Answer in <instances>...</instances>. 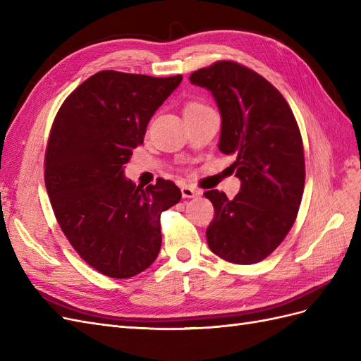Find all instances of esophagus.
<instances>
[{"label":"esophagus","mask_w":361,"mask_h":361,"mask_svg":"<svg viewBox=\"0 0 361 361\" xmlns=\"http://www.w3.org/2000/svg\"><path fill=\"white\" fill-rule=\"evenodd\" d=\"M182 191V197L183 199H194V197H199V195L202 194L199 190H195L192 187H188V185H183V187L180 188Z\"/></svg>","instance_id":"1"}]
</instances>
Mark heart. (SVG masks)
Listing matches in <instances>:
<instances>
[{"label": "heart", "instance_id": "heart-1", "mask_svg": "<svg viewBox=\"0 0 361 361\" xmlns=\"http://www.w3.org/2000/svg\"><path fill=\"white\" fill-rule=\"evenodd\" d=\"M203 108H207V105H204L200 101H190L183 108V113H191V111H197V110H203Z\"/></svg>", "mask_w": 361, "mask_h": 361}]
</instances>
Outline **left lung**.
I'll return each mask as SVG.
<instances>
[{"label":"left lung","mask_w":361,"mask_h":361,"mask_svg":"<svg viewBox=\"0 0 361 361\" xmlns=\"http://www.w3.org/2000/svg\"><path fill=\"white\" fill-rule=\"evenodd\" d=\"M190 81L216 101L218 149L236 157L231 169L241 179L233 200L218 190L204 192L215 211L207 245L232 264H257L281 244L300 209L305 166L298 123L276 87L236 61H216Z\"/></svg>","instance_id":"obj_1"}]
</instances>
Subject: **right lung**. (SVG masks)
Segmentation results:
<instances>
[{"instance_id": "1", "label": "right lung", "mask_w": 361, "mask_h": 361, "mask_svg": "<svg viewBox=\"0 0 361 361\" xmlns=\"http://www.w3.org/2000/svg\"><path fill=\"white\" fill-rule=\"evenodd\" d=\"M182 75L101 71L66 97L45 152V185L59 226L81 259L101 274L129 279L147 269L161 248V214L179 203L171 180L135 187L123 178L143 145L150 117Z\"/></svg>"}]
</instances>
